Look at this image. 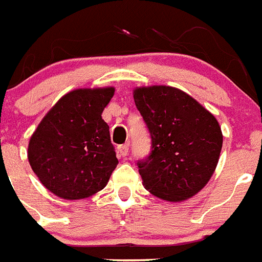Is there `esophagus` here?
<instances>
[{
    "mask_svg": "<svg viewBox=\"0 0 262 262\" xmlns=\"http://www.w3.org/2000/svg\"><path fill=\"white\" fill-rule=\"evenodd\" d=\"M117 154L120 157H126L129 154V145H118Z\"/></svg>",
    "mask_w": 262,
    "mask_h": 262,
    "instance_id": "1",
    "label": "esophagus"
}]
</instances>
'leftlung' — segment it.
Listing matches in <instances>:
<instances>
[{
  "label": "left lung",
  "mask_w": 262,
  "mask_h": 262,
  "mask_svg": "<svg viewBox=\"0 0 262 262\" xmlns=\"http://www.w3.org/2000/svg\"><path fill=\"white\" fill-rule=\"evenodd\" d=\"M133 97L151 138V151L137 163L145 188L169 202L194 196L219 162L223 134L217 120L178 88L140 87Z\"/></svg>",
  "instance_id": "8db88e82"
}]
</instances>
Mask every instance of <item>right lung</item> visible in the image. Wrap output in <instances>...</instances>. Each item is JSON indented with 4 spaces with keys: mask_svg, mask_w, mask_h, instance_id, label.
I'll return each instance as SVG.
<instances>
[{
    "mask_svg": "<svg viewBox=\"0 0 262 262\" xmlns=\"http://www.w3.org/2000/svg\"><path fill=\"white\" fill-rule=\"evenodd\" d=\"M113 95V87L71 91L31 136L27 149L31 169L56 196L84 199L108 183L118 159L101 113Z\"/></svg>",
    "mask_w": 262,
    "mask_h": 262,
    "instance_id": "add662e5",
    "label": "right lung"
}]
</instances>
